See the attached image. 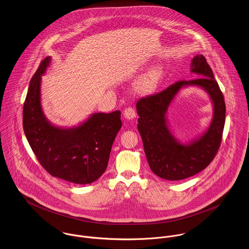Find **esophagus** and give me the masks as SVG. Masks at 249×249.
Segmentation results:
<instances>
[{
  "label": "esophagus",
  "mask_w": 249,
  "mask_h": 249,
  "mask_svg": "<svg viewBox=\"0 0 249 249\" xmlns=\"http://www.w3.org/2000/svg\"><path fill=\"white\" fill-rule=\"evenodd\" d=\"M124 116L125 119L127 120H132L136 117V113H135V110L131 107H128V108H125L124 110Z\"/></svg>",
  "instance_id": "34e87169"
}]
</instances>
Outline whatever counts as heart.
I'll use <instances>...</instances> for the list:
<instances>
[{"label": "heart", "mask_w": 249, "mask_h": 249, "mask_svg": "<svg viewBox=\"0 0 249 249\" xmlns=\"http://www.w3.org/2000/svg\"><path fill=\"white\" fill-rule=\"evenodd\" d=\"M161 75L159 68H153L142 75L135 84V89L140 94L151 92L157 85Z\"/></svg>", "instance_id": "heart-1"}]
</instances>
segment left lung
<instances>
[{
	"instance_id": "left-lung-1",
	"label": "left lung",
	"mask_w": 249,
	"mask_h": 249,
	"mask_svg": "<svg viewBox=\"0 0 249 249\" xmlns=\"http://www.w3.org/2000/svg\"><path fill=\"white\" fill-rule=\"evenodd\" d=\"M191 72L197 78L178 81L159 94L139 100L136 105L137 127L149 168L166 180L185 179L204 170L212 162L221 142L225 103L213 71L202 54L192 59ZM187 87H197L208 93L213 106V117L199 137L182 143L170 130L166 112L178 93Z\"/></svg>"
}]
</instances>
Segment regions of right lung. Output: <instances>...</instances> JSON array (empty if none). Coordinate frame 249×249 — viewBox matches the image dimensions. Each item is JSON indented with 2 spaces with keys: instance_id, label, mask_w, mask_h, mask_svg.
Masks as SVG:
<instances>
[{
  "instance_id": "1",
  "label": "right lung",
  "mask_w": 249,
  "mask_h": 249,
  "mask_svg": "<svg viewBox=\"0 0 249 249\" xmlns=\"http://www.w3.org/2000/svg\"><path fill=\"white\" fill-rule=\"evenodd\" d=\"M52 57H46L34 74L23 109L27 140L42 167L53 177L74 184H90L106 172L117 133L121 111L97 112L77 125L57 126L50 122L41 104L42 75Z\"/></svg>"
}]
</instances>
